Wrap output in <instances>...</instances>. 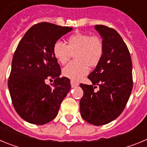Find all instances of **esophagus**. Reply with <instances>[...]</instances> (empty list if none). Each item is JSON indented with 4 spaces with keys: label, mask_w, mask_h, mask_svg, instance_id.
<instances>
[{
    "label": "esophagus",
    "mask_w": 147,
    "mask_h": 147,
    "mask_svg": "<svg viewBox=\"0 0 147 147\" xmlns=\"http://www.w3.org/2000/svg\"><path fill=\"white\" fill-rule=\"evenodd\" d=\"M71 85L72 88H74V87H76L79 85V83L75 82L74 80H71Z\"/></svg>",
    "instance_id": "34e87169"
}]
</instances>
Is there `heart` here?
Instances as JSON below:
<instances>
[{
    "label": "heart",
    "mask_w": 147,
    "mask_h": 147,
    "mask_svg": "<svg viewBox=\"0 0 147 147\" xmlns=\"http://www.w3.org/2000/svg\"><path fill=\"white\" fill-rule=\"evenodd\" d=\"M104 45L98 36L77 33L67 39L66 45L60 41L56 42L53 54L57 60L65 64L74 54L75 61L69 62L62 70L65 77L80 80L89 72V67H96L103 56Z\"/></svg>",
    "instance_id": "b5f03b06"
}]
</instances>
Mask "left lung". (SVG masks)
Instances as JSON below:
<instances>
[{
    "label": "left lung",
    "instance_id": "obj_1",
    "mask_svg": "<svg viewBox=\"0 0 147 147\" xmlns=\"http://www.w3.org/2000/svg\"><path fill=\"white\" fill-rule=\"evenodd\" d=\"M102 37V58L88 78L92 85L80 84L84 94L80 102L82 119L101 126L118 118L125 108L133 86L132 60L127 45L115 29L96 25ZM98 85L100 90L94 92Z\"/></svg>",
    "mask_w": 147,
    "mask_h": 147
}]
</instances>
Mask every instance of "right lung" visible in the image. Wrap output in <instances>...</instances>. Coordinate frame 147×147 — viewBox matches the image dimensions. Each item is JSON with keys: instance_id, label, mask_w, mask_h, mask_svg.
Instances as JSON below:
<instances>
[{"instance_id": "add662e5", "label": "right lung", "mask_w": 147, "mask_h": 147, "mask_svg": "<svg viewBox=\"0 0 147 147\" xmlns=\"http://www.w3.org/2000/svg\"><path fill=\"white\" fill-rule=\"evenodd\" d=\"M72 29L37 23L27 31L15 50L8 87L16 112L28 123L42 125L52 121L71 89L69 79L59 77L60 66L53 47ZM49 78L55 79L51 86L45 83Z\"/></svg>"}]
</instances>
